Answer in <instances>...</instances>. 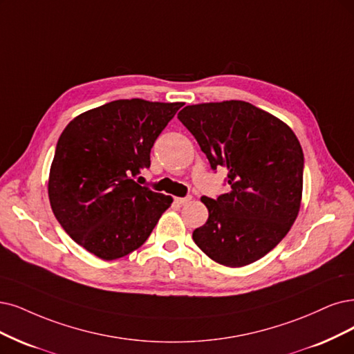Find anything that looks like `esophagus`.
Returning a JSON list of instances; mask_svg holds the SVG:
<instances>
[{"instance_id": "obj_1", "label": "esophagus", "mask_w": 354, "mask_h": 354, "mask_svg": "<svg viewBox=\"0 0 354 354\" xmlns=\"http://www.w3.org/2000/svg\"><path fill=\"white\" fill-rule=\"evenodd\" d=\"M175 201H176L178 204H180V205H187V204H189V203L192 201V197H191V195H187V197H182V198H175Z\"/></svg>"}]
</instances>
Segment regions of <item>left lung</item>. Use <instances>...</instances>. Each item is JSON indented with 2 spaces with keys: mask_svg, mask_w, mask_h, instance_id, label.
<instances>
[{
  "mask_svg": "<svg viewBox=\"0 0 354 354\" xmlns=\"http://www.w3.org/2000/svg\"><path fill=\"white\" fill-rule=\"evenodd\" d=\"M178 120L198 141L213 170L227 169L230 191L203 197L205 225L192 239L216 263L252 264L286 236L304 188V151L289 125L243 100L189 104Z\"/></svg>",
  "mask_w": 354,
  "mask_h": 354,
  "instance_id": "obj_1",
  "label": "left lung"
}]
</instances>
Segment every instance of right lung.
Masks as SVG:
<instances>
[{"mask_svg":"<svg viewBox=\"0 0 354 354\" xmlns=\"http://www.w3.org/2000/svg\"><path fill=\"white\" fill-rule=\"evenodd\" d=\"M182 106V102L121 99L65 127L50 165L48 195L74 242L111 261L147 241L174 200L134 178L150 167L156 138Z\"/></svg>","mask_w":354,"mask_h":354,"instance_id":"1","label":"right lung"}]
</instances>
